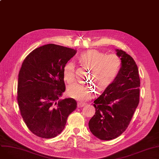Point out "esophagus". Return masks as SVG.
Here are the masks:
<instances>
[{
  "label": "esophagus",
  "instance_id": "34e87169",
  "mask_svg": "<svg viewBox=\"0 0 159 159\" xmlns=\"http://www.w3.org/2000/svg\"><path fill=\"white\" fill-rule=\"evenodd\" d=\"M85 104H86L84 103V102H77V107H83V106H84Z\"/></svg>",
  "mask_w": 159,
  "mask_h": 159
}]
</instances>
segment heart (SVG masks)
<instances>
[{"mask_svg": "<svg viewBox=\"0 0 159 159\" xmlns=\"http://www.w3.org/2000/svg\"><path fill=\"white\" fill-rule=\"evenodd\" d=\"M78 59L82 64L91 68L90 78L95 81L100 89H104L112 84L121 68V61L117 55H106L96 49L80 53ZM63 78L69 84L75 80V64L72 61L64 66ZM95 93L94 86L81 83H75L68 88V95L80 101H88Z\"/></svg>", "mask_w": 159, "mask_h": 159, "instance_id": "heart-1", "label": "heart"}]
</instances>
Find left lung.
Instances as JSON below:
<instances>
[{
    "label": "left lung",
    "instance_id": "left-lung-1",
    "mask_svg": "<svg viewBox=\"0 0 159 159\" xmlns=\"http://www.w3.org/2000/svg\"><path fill=\"white\" fill-rule=\"evenodd\" d=\"M121 68L112 84L94 101L95 113L88 123L98 139L110 140L126 129L139 102L140 79L133 58L122 49H116Z\"/></svg>",
    "mask_w": 159,
    "mask_h": 159
}]
</instances>
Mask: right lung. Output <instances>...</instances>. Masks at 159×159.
<instances>
[{"label": "right lung", "instance_id": "1", "mask_svg": "<svg viewBox=\"0 0 159 159\" xmlns=\"http://www.w3.org/2000/svg\"><path fill=\"white\" fill-rule=\"evenodd\" d=\"M77 50L54 44L37 48L24 60L19 73L17 102L29 129L43 139L55 137L77 108L72 98L59 100L65 91L63 68Z\"/></svg>", "mask_w": 159, "mask_h": 159}]
</instances>
